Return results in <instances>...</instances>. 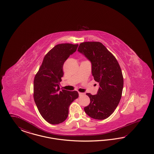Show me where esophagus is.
I'll return each instance as SVG.
<instances>
[{"instance_id": "1", "label": "esophagus", "mask_w": 154, "mask_h": 154, "mask_svg": "<svg viewBox=\"0 0 154 154\" xmlns=\"http://www.w3.org/2000/svg\"><path fill=\"white\" fill-rule=\"evenodd\" d=\"M79 94L80 96H83L84 95V93H81V92H79Z\"/></svg>"}]
</instances>
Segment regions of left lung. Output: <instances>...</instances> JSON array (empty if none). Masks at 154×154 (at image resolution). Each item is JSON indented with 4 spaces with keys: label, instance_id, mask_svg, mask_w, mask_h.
Here are the masks:
<instances>
[{
    "label": "left lung",
    "instance_id": "8db88e82",
    "mask_svg": "<svg viewBox=\"0 0 154 154\" xmlns=\"http://www.w3.org/2000/svg\"><path fill=\"white\" fill-rule=\"evenodd\" d=\"M78 51L91 61L92 75L100 86L96 95L87 94L90 103L84 111L90 117L104 119L114 112L122 96L124 78L121 69L117 59L100 42L81 43Z\"/></svg>",
    "mask_w": 154,
    "mask_h": 154
}]
</instances>
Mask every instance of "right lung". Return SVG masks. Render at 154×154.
Here are the masks:
<instances>
[{
    "label": "right lung",
    "mask_w": 154,
    "mask_h": 154,
    "mask_svg": "<svg viewBox=\"0 0 154 154\" xmlns=\"http://www.w3.org/2000/svg\"><path fill=\"white\" fill-rule=\"evenodd\" d=\"M79 44L55 45L45 55L33 82V98L38 110L51 124H60L69 114L70 104L79 97L77 91L60 89L66 59L76 51Z\"/></svg>",
    "instance_id": "1"
}]
</instances>
